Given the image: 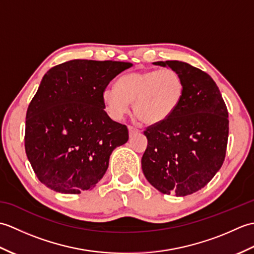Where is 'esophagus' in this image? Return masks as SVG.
Returning a JSON list of instances; mask_svg holds the SVG:
<instances>
[{
  "label": "esophagus",
  "mask_w": 254,
  "mask_h": 254,
  "mask_svg": "<svg viewBox=\"0 0 254 254\" xmlns=\"http://www.w3.org/2000/svg\"><path fill=\"white\" fill-rule=\"evenodd\" d=\"M135 133H138V130L137 128H135V127H128V134H130V136H132V135H134V134Z\"/></svg>",
  "instance_id": "esophagus-1"
}]
</instances>
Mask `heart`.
<instances>
[{
  "mask_svg": "<svg viewBox=\"0 0 254 254\" xmlns=\"http://www.w3.org/2000/svg\"><path fill=\"white\" fill-rule=\"evenodd\" d=\"M185 84L175 69H147L122 75L117 88L102 91L105 110L113 120H121L133 104V115L146 126L166 121L179 106Z\"/></svg>",
  "mask_w": 254,
  "mask_h": 254,
  "instance_id": "heart-1",
  "label": "heart"
}]
</instances>
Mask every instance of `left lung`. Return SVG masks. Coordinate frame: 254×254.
<instances>
[{"label":"left lung","mask_w":254,"mask_h":254,"mask_svg":"<svg viewBox=\"0 0 254 254\" xmlns=\"http://www.w3.org/2000/svg\"><path fill=\"white\" fill-rule=\"evenodd\" d=\"M154 64L175 69L185 91L174 113L144 132L147 148L142 169L159 192L186 196L206 186L224 163L229 132L227 107L207 73L181 61Z\"/></svg>","instance_id":"left-lung-1"}]
</instances>
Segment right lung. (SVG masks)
<instances>
[{
	"mask_svg": "<svg viewBox=\"0 0 254 254\" xmlns=\"http://www.w3.org/2000/svg\"><path fill=\"white\" fill-rule=\"evenodd\" d=\"M132 63L72 60L42 77L27 109L25 149L41 183L63 194L91 190L127 127L105 111L102 91Z\"/></svg>",
	"mask_w": 254,
	"mask_h": 254,
	"instance_id": "obj_1",
	"label": "right lung"
}]
</instances>
